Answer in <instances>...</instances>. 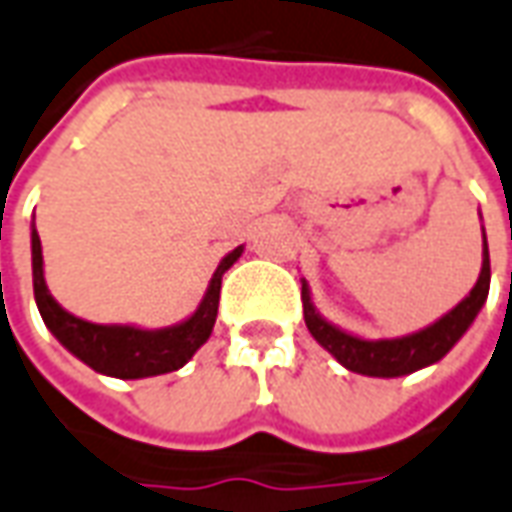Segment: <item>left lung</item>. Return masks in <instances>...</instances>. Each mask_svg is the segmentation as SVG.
Wrapping results in <instances>:
<instances>
[{"instance_id": "left-lung-1", "label": "left lung", "mask_w": 512, "mask_h": 512, "mask_svg": "<svg viewBox=\"0 0 512 512\" xmlns=\"http://www.w3.org/2000/svg\"><path fill=\"white\" fill-rule=\"evenodd\" d=\"M488 290H491V256H488V239H485V228H482V270H479L477 284L451 312H446L435 323H429L426 329L412 331L404 337L365 340L359 334L334 326L317 312L306 278H301L303 320H306L309 334L343 368L362 373V376H376V379H396V376L429 368L446 357L465 331L471 329V323L477 320L479 309L488 301Z\"/></svg>"}]
</instances>
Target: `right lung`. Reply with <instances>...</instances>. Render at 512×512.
I'll list each match as a JSON object with an SVG mask.
<instances>
[{
  "label": "right lung",
  "mask_w": 512,
  "mask_h": 512,
  "mask_svg": "<svg viewBox=\"0 0 512 512\" xmlns=\"http://www.w3.org/2000/svg\"><path fill=\"white\" fill-rule=\"evenodd\" d=\"M30 248H33L35 303L47 329L69 354L86 362L91 370H97L102 376H114V379L161 376V373L183 368L195 357L197 348L209 340L214 329L222 276L245 250L239 245L222 256L203 301L186 320L175 326H164V329H139V326H122V323H91L66 312L61 303L52 298L44 281V253H41V236L35 231V225L30 231Z\"/></svg>",
  "instance_id": "obj_1"
}]
</instances>
